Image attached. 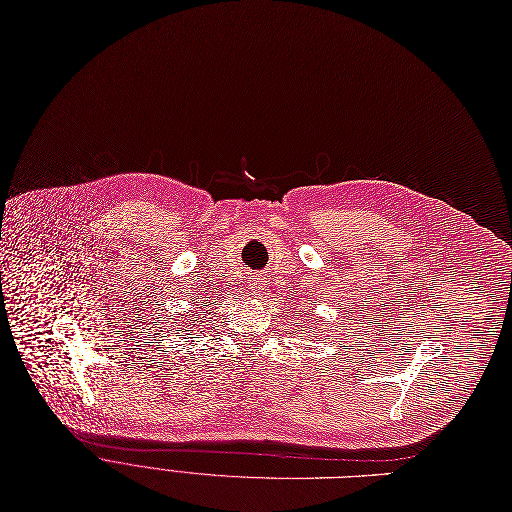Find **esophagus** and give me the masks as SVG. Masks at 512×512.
I'll use <instances>...</instances> for the list:
<instances>
[{
    "mask_svg": "<svg viewBox=\"0 0 512 512\" xmlns=\"http://www.w3.org/2000/svg\"><path fill=\"white\" fill-rule=\"evenodd\" d=\"M253 288H255V290H257V292H261V290H263V288H261V286H259V284H257V286H253Z\"/></svg>",
    "mask_w": 512,
    "mask_h": 512,
    "instance_id": "obj_1",
    "label": "esophagus"
}]
</instances>
